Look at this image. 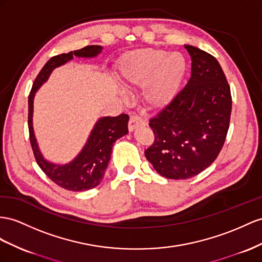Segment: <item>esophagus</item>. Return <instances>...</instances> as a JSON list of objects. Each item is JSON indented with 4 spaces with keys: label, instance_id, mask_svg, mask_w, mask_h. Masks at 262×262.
<instances>
[{
    "label": "esophagus",
    "instance_id": "esophagus-1",
    "mask_svg": "<svg viewBox=\"0 0 262 262\" xmlns=\"http://www.w3.org/2000/svg\"><path fill=\"white\" fill-rule=\"evenodd\" d=\"M146 125V120H144L142 117H139L137 115H133L129 118V123H128V129L129 132H133L134 129H136L139 126H145Z\"/></svg>",
    "mask_w": 262,
    "mask_h": 262
}]
</instances>
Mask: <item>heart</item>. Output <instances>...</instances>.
I'll use <instances>...</instances> for the list:
<instances>
[{
    "label": "heart",
    "mask_w": 262,
    "mask_h": 262,
    "mask_svg": "<svg viewBox=\"0 0 262 262\" xmlns=\"http://www.w3.org/2000/svg\"><path fill=\"white\" fill-rule=\"evenodd\" d=\"M186 72L182 53L158 49L136 50L122 57L118 82L126 89L144 88V100L150 108H163L178 92Z\"/></svg>",
    "instance_id": "1"
}]
</instances>
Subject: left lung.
Returning a JSON list of instances; mask_svg holds the SVG:
<instances>
[{
	"label": "left lung",
	"mask_w": 262,
	"mask_h": 262,
	"mask_svg": "<svg viewBox=\"0 0 262 262\" xmlns=\"http://www.w3.org/2000/svg\"><path fill=\"white\" fill-rule=\"evenodd\" d=\"M185 49L191 57L190 78L150 118L155 140L145 150L155 170L168 179H188L208 168L223 148L230 122V87L220 64L195 46Z\"/></svg>",
	"instance_id": "1"
}]
</instances>
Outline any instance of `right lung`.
<instances>
[{"label": "right lung", "instance_id": "obj_1", "mask_svg": "<svg viewBox=\"0 0 262 262\" xmlns=\"http://www.w3.org/2000/svg\"><path fill=\"white\" fill-rule=\"evenodd\" d=\"M103 48L90 45L85 48L53 56L38 73L29 96V132L33 152L45 175L59 187L71 191H85L95 188L104 178L108 166L113 145L120 137L128 134V115L120 114L116 117L106 116L99 118L94 125L86 144L78 155L67 164H54L49 162L38 148L37 140L33 129V103L37 90L49 79L51 73L56 67L70 62L74 56L92 58L100 54Z\"/></svg>", "mask_w": 262, "mask_h": 262}]
</instances>
